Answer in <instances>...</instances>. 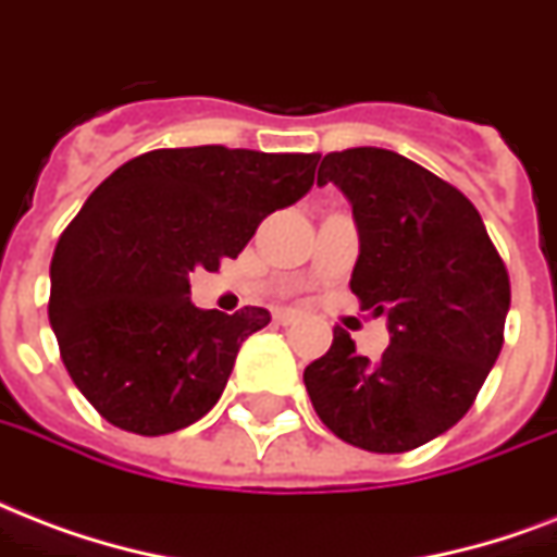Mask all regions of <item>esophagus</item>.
Instances as JSON below:
<instances>
[{
    "instance_id": "esophagus-1",
    "label": "esophagus",
    "mask_w": 557,
    "mask_h": 557,
    "mask_svg": "<svg viewBox=\"0 0 557 557\" xmlns=\"http://www.w3.org/2000/svg\"><path fill=\"white\" fill-rule=\"evenodd\" d=\"M299 319L301 317L296 310H275V322H278V325H296Z\"/></svg>"
}]
</instances>
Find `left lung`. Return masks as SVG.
<instances>
[{
  "label": "left lung",
  "mask_w": 557,
  "mask_h": 557,
  "mask_svg": "<svg viewBox=\"0 0 557 557\" xmlns=\"http://www.w3.org/2000/svg\"><path fill=\"white\" fill-rule=\"evenodd\" d=\"M355 209L351 293L389 319L381 360L334 343L305 369L310 404L343 442L372 454L416 450L459 421L497 363L511 284L480 211L456 185L383 148L325 153L317 185Z\"/></svg>",
  "instance_id": "left-lung-1"
}]
</instances>
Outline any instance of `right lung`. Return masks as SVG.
<instances>
[{
  "mask_svg": "<svg viewBox=\"0 0 557 557\" xmlns=\"http://www.w3.org/2000/svg\"><path fill=\"white\" fill-rule=\"evenodd\" d=\"M319 153L162 148L107 176L60 235L49 322L84 398L127 433L165 435L209 412L264 308H194L188 273L238 258L267 214L313 185Z\"/></svg>",
  "mask_w": 557,
  "mask_h": 557,
  "instance_id": "1",
  "label": "right lung"
}]
</instances>
